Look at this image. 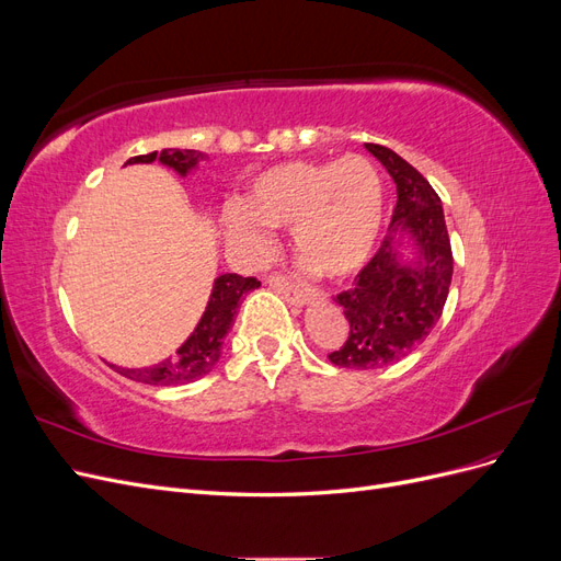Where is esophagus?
Masks as SVG:
<instances>
[{"label":"esophagus","mask_w":561,"mask_h":561,"mask_svg":"<svg viewBox=\"0 0 561 561\" xmlns=\"http://www.w3.org/2000/svg\"><path fill=\"white\" fill-rule=\"evenodd\" d=\"M268 287L271 290H276L280 297H285L295 307H304V304H309V293L301 290V287L287 283L283 276H268Z\"/></svg>","instance_id":"1"}]
</instances>
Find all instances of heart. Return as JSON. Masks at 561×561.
<instances>
[{
  "label": "heart",
  "mask_w": 561,
  "mask_h": 561,
  "mask_svg": "<svg viewBox=\"0 0 561 561\" xmlns=\"http://www.w3.org/2000/svg\"><path fill=\"white\" fill-rule=\"evenodd\" d=\"M381 219L383 190L375 165L344 157L268 168L250 184L248 203H229L225 231L250 257H264L271 248L266 227L290 229L297 257L336 280L367 262Z\"/></svg>",
  "instance_id": "heart-1"
}]
</instances>
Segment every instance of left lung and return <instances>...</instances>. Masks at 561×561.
<instances>
[{
	"label": "left lung",
	"mask_w": 561,
	"mask_h": 561,
	"mask_svg": "<svg viewBox=\"0 0 561 561\" xmlns=\"http://www.w3.org/2000/svg\"><path fill=\"white\" fill-rule=\"evenodd\" d=\"M365 147L393 178L398 203L381 248L334 299L348 320V336L328 358L346 369H381L410 355L443 316L454 271L443 203L428 180L393 149ZM398 230L417 245L407 263L394 248Z\"/></svg>",
	"instance_id": "left-lung-1"
}]
</instances>
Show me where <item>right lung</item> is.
Wrapping results in <instances>:
<instances>
[{
    "label": "right lung",
    "instance_id": "1",
    "mask_svg": "<svg viewBox=\"0 0 561 561\" xmlns=\"http://www.w3.org/2000/svg\"><path fill=\"white\" fill-rule=\"evenodd\" d=\"M201 159L203 154L196 149H163V151H151V154L133 157L126 163L159 161L168 168H173L178 175L184 178L186 173L194 171ZM254 287H260V280L252 276L250 278H243L239 274L217 276L208 299V307L203 311L196 330L178 348L173 358H168L159 365L142 367V369H126L116 365H110V367H114L118 375L126 379L149 383V386H182V383H192L201 377H206L219 360L225 336L233 325V318L239 313L243 297L250 290H254Z\"/></svg>",
    "mask_w": 561,
    "mask_h": 561
}]
</instances>
